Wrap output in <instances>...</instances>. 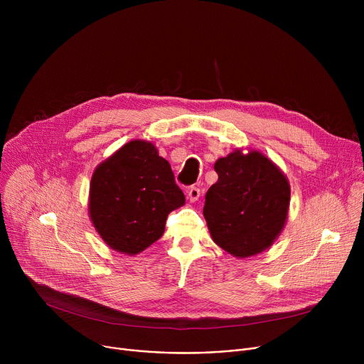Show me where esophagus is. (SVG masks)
<instances>
[{
	"instance_id": "34e87169",
	"label": "esophagus",
	"mask_w": 364,
	"mask_h": 364,
	"mask_svg": "<svg viewBox=\"0 0 364 364\" xmlns=\"http://www.w3.org/2000/svg\"><path fill=\"white\" fill-rule=\"evenodd\" d=\"M187 196H188L190 201H196L200 197V188L198 187H190L187 190Z\"/></svg>"
}]
</instances>
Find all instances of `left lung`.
<instances>
[{
  "label": "left lung",
  "instance_id": "8db88e82",
  "mask_svg": "<svg viewBox=\"0 0 364 364\" xmlns=\"http://www.w3.org/2000/svg\"><path fill=\"white\" fill-rule=\"evenodd\" d=\"M203 215L212 239L236 257L269 247L288 216L291 190L282 171L261 152L235 151L215 164Z\"/></svg>",
  "mask_w": 364,
  "mask_h": 364
}]
</instances>
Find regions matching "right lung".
I'll return each mask as SVG.
<instances>
[{"instance_id": "obj_1", "label": "right lung", "mask_w": 364, "mask_h": 364, "mask_svg": "<svg viewBox=\"0 0 364 364\" xmlns=\"http://www.w3.org/2000/svg\"><path fill=\"white\" fill-rule=\"evenodd\" d=\"M186 203L167 160L151 142L131 141L97 166L89 215L112 249L136 255L157 242L167 216Z\"/></svg>"}]
</instances>
